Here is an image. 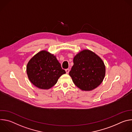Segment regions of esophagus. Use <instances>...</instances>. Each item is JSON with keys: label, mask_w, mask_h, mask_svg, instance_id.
<instances>
[{"label": "esophagus", "mask_w": 132, "mask_h": 132, "mask_svg": "<svg viewBox=\"0 0 132 132\" xmlns=\"http://www.w3.org/2000/svg\"><path fill=\"white\" fill-rule=\"evenodd\" d=\"M65 71H66V73H68L69 72V69H65Z\"/></svg>", "instance_id": "34e87169"}]
</instances>
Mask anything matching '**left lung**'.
Here are the masks:
<instances>
[{
  "label": "left lung",
  "instance_id": "obj_1",
  "mask_svg": "<svg viewBox=\"0 0 132 132\" xmlns=\"http://www.w3.org/2000/svg\"><path fill=\"white\" fill-rule=\"evenodd\" d=\"M69 74L74 84L80 89L91 91L102 83L105 75V66L96 54L84 50L75 56Z\"/></svg>",
  "mask_w": 132,
  "mask_h": 132
}]
</instances>
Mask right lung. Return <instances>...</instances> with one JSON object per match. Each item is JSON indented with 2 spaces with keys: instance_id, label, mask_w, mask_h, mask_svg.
Listing matches in <instances>:
<instances>
[{
  "instance_id": "right-lung-1",
  "label": "right lung",
  "mask_w": 132,
  "mask_h": 132,
  "mask_svg": "<svg viewBox=\"0 0 132 132\" xmlns=\"http://www.w3.org/2000/svg\"><path fill=\"white\" fill-rule=\"evenodd\" d=\"M27 73L29 80L35 86L41 89H49L66 71L54 54L43 50L29 61Z\"/></svg>"
}]
</instances>
